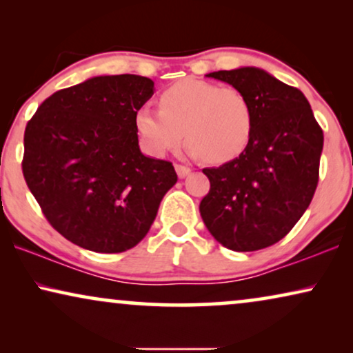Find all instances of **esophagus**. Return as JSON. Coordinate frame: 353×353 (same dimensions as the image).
<instances>
[{"mask_svg": "<svg viewBox=\"0 0 353 353\" xmlns=\"http://www.w3.org/2000/svg\"><path fill=\"white\" fill-rule=\"evenodd\" d=\"M175 170H176L178 178H185L191 173V168H188L185 165H175Z\"/></svg>", "mask_w": 353, "mask_h": 353, "instance_id": "obj_1", "label": "esophagus"}]
</instances>
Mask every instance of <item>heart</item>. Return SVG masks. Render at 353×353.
I'll return each mask as SVG.
<instances>
[{
    "label": "heart",
    "instance_id": "obj_1",
    "mask_svg": "<svg viewBox=\"0 0 353 353\" xmlns=\"http://www.w3.org/2000/svg\"><path fill=\"white\" fill-rule=\"evenodd\" d=\"M161 110L138 109L134 127L143 148L161 157L180 146L209 162L233 161L248 148L254 130V110L244 93L204 80L188 79L161 94Z\"/></svg>",
    "mask_w": 353,
    "mask_h": 353
}]
</instances>
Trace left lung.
<instances>
[{
	"instance_id": "8db88e82",
	"label": "left lung",
	"mask_w": 353,
	"mask_h": 353,
	"mask_svg": "<svg viewBox=\"0 0 353 353\" xmlns=\"http://www.w3.org/2000/svg\"><path fill=\"white\" fill-rule=\"evenodd\" d=\"M249 99L254 130L239 157L204 168L210 191L199 212L226 249L252 252L283 239L318 185L323 130L301 90L259 67L210 72Z\"/></svg>"
}]
</instances>
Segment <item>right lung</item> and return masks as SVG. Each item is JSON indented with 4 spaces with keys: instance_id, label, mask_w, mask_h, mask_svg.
<instances>
[{
    "instance_id": "right-lung-1",
    "label": "right lung",
    "mask_w": 353,
    "mask_h": 353,
    "mask_svg": "<svg viewBox=\"0 0 353 353\" xmlns=\"http://www.w3.org/2000/svg\"><path fill=\"white\" fill-rule=\"evenodd\" d=\"M152 94L148 77H93L56 91L27 123V186L70 243L101 254L134 248L176 183L172 163L138 144L134 114Z\"/></svg>"
}]
</instances>
